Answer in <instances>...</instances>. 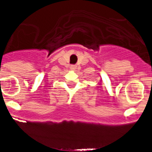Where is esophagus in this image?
Listing matches in <instances>:
<instances>
[{
	"label": "esophagus",
	"instance_id": "obj_1",
	"mask_svg": "<svg viewBox=\"0 0 152 152\" xmlns=\"http://www.w3.org/2000/svg\"><path fill=\"white\" fill-rule=\"evenodd\" d=\"M75 68H76V66H75V65H72V66H71V68H72V69H75Z\"/></svg>",
	"mask_w": 152,
	"mask_h": 152
}]
</instances>
